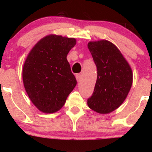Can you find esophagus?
Returning a JSON list of instances; mask_svg holds the SVG:
<instances>
[{"mask_svg":"<svg viewBox=\"0 0 152 152\" xmlns=\"http://www.w3.org/2000/svg\"><path fill=\"white\" fill-rule=\"evenodd\" d=\"M76 80H77V81H80V80H81V75H80L79 74H76Z\"/></svg>","mask_w":152,"mask_h":152,"instance_id":"esophagus-1","label":"esophagus"}]
</instances>
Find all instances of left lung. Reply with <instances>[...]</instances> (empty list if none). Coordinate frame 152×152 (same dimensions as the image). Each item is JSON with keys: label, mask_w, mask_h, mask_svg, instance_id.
<instances>
[{"label": "left lung", "mask_w": 152, "mask_h": 152, "mask_svg": "<svg viewBox=\"0 0 152 152\" xmlns=\"http://www.w3.org/2000/svg\"><path fill=\"white\" fill-rule=\"evenodd\" d=\"M97 69V79L88 107L99 114H108L124 102L132 85L130 66L115 45L109 41L88 44Z\"/></svg>", "instance_id": "left-lung-1"}]
</instances>
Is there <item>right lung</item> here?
<instances>
[{
	"instance_id": "right-lung-1",
	"label": "right lung",
	"mask_w": 152,
	"mask_h": 152,
	"mask_svg": "<svg viewBox=\"0 0 152 152\" xmlns=\"http://www.w3.org/2000/svg\"><path fill=\"white\" fill-rule=\"evenodd\" d=\"M76 39L50 35L36 43L26 58L23 80L29 98L40 111L54 113L76 85L66 56Z\"/></svg>"
}]
</instances>
